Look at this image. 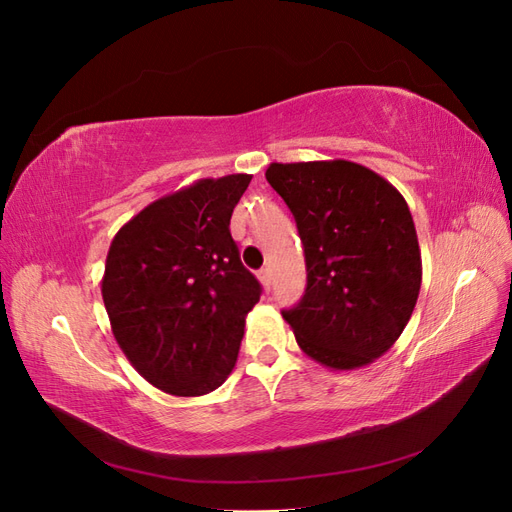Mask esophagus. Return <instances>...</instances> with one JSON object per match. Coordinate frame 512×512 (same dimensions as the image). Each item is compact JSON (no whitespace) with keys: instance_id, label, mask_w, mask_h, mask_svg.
I'll list each match as a JSON object with an SVG mask.
<instances>
[{"instance_id":"1","label":"esophagus","mask_w":512,"mask_h":512,"mask_svg":"<svg viewBox=\"0 0 512 512\" xmlns=\"http://www.w3.org/2000/svg\"><path fill=\"white\" fill-rule=\"evenodd\" d=\"M258 280H260L262 288H265V290H271V286H273V277H271V269H260V271H258Z\"/></svg>"}]
</instances>
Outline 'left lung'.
Segmentation results:
<instances>
[{"label":"left lung","mask_w":512,"mask_h":512,"mask_svg":"<svg viewBox=\"0 0 512 512\" xmlns=\"http://www.w3.org/2000/svg\"><path fill=\"white\" fill-rule=\"evenodd\" d=\"M265 177L303 241L305 294L282 312L299 348L331 369L374 363L406 329L421 290V250L404 196L348 160L273 162Z\"/></svg>","instance_id":"obj_1"}]
</instances>
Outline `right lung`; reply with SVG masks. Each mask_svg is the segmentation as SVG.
Listing matches in <instances>:
<instances>
[{"instance_id": "obj_1", "label": "right lung", "mask_w": 512, "mask_h": 512, "mask_svg": "<svg viewBox=\"0 0 512 512\" xmlns=\"http://www.w3.org/2000/svg\"><path fill=\"white\" fill-rule=\"evenodd\" d=\"M252 175L198 179L123 224L108 247L102 299L128 361L156 389L198 397L237 363L260 284L230 235Z\"/></svg>"}]
</instances>
